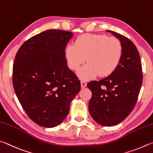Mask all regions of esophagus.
<instances>
[{
	"mask_svg": "<svg viewBox=\"0 0 153 153\" xmlns=\"http://www.w3.org/2000/svg\"><path fill=\"white\" fill-rule=\"evenodd\" d=\"M81 87L84 88V87H85L87 86V82H85V81H82L81 82Z\"/></svg>",
	"mask_w": 153,
	"mask_h": 153,
	"instance_id": "esophagus-1",
	"label": "esophagus"
}]
</instances>
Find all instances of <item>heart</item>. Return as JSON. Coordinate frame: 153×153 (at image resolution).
Listing matches in <instances>:
<instances>
[{
	"label": "heart",
	"mask_w": 153,
	"mask_h": 153,
	"mask_svg": "<svg viewBox=\"0 0 153 153\" xmlns=\"http://www.w3.org/2000/svg\"><path fill=\"white\" fill-rule=\"evenodd\" d=\"M66 57L70 68L78 71L85 62L88 64L79 71L83 80L111 74L117 68L122 57V46L120 40L106 35L87 33L79 37L74 45L66 48Z\"/></svg>",
	"instance_id": "1"
}]
</instances>
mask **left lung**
I'll use <instances>...</instances> for the list:
<instances>
[{"label":"left lung","mask_w":153,"mask_h":153,"mask_svg":"<svg viewBox=\"0 0 153 153\" xmlns=\"http://www.w3.org/2000/svg\"><path fill=\"white\" fill-rule=\"evenodd\" d=\"M120 39L122 57L116 70L109 76L87 84L92 97L89 111L95 121L103 126H111L122 122L134 108L142 83L143 70L139 52L128 37L107 31Z\"/></svg>","instance_id":"8db88e82"}]
</instances>
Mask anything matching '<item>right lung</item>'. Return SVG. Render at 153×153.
<instances>
[{"mask_svg":"<svg viewBox=\"0 0 153 153\" xmlns=\"http://www.w3.org/2000/svg\"><path fill=\"white\" fill-rule=\"evenodd\" d=\"M72 32L48 29L21 45L13 66V85L24 111L45 128L63 122L81 90L78 77L67 67L65 48Z\"/></svg>","mask_w":153,"mask_h":153,"instance_id":"add662e5","label":"right lung"}]
</instances>
